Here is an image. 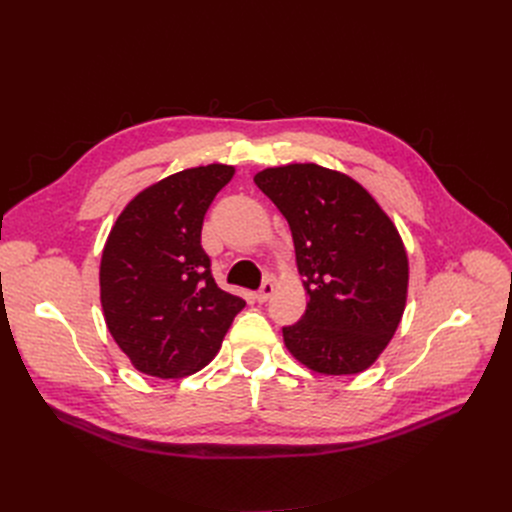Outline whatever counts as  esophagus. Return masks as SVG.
<instances>
[{
	"label": "esophagus",
	"instance_id": "esophagus-1",
	"mask_svg": "<svg viewBox=\"0 0 512 512\" xmlns=\"http://www.w3.org/2000/svg\"><path fill=\"white\" fill-rule=\"evenodd\" d=\"M273 291H275V283L273 281H264L262 285H260V289L256 291V300L262 304V302H266L269 300L271 296H273Z\"/></svg>",
	"mask_w": 512,
	"mask_h": 512
}]
</instances>
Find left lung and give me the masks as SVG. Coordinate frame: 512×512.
Wrapping results in <instances>:
<instances>
[{
	"instance_id": "left-lung-1",
	"label": "left lung",
	"mask_w": 512,
	"mask_h": 512,
	"mask_svg": "<svg viewBox=\"0 0 512 512\" xmlns=\"http://www.w3.org/2000/svg\"><path fill=\"white\" fill-rule=\"evenodd\" d=\"M258 189L289 223L308 304L283 327L287 350L323 375H356L379 358L406 306L408 256L371 193L319 164L264 168Z\"/></svg>"
}]
</instances>
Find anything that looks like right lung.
<instances>
[{"mask_svg": "<svg viewBox=\"0 0 512 512\" xmlns=\"http://www.w3.org/2000/svg\"><path fill=\"white\" fill-rule=\"evenodd\" d=\"M227 164L181 170L139 191L116 218L100 264V298L114 342L160 379L198 373L221 350L241 298L216 285L202 225Z\"/></svg>", "mask_w": 512, "mask_h": 512, "instance_id": "1", "label": "right lung"}]
</instances>
